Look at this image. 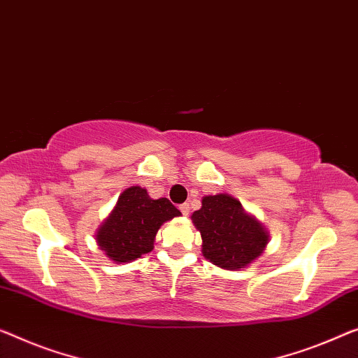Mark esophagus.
<instances>
[{"mask_svg": "<svg viewBox=\"0 0 358 358\" xmlns=\"http://www.w3.org/2000/svg\"><path fill=\"white\" fill-rule=\"evenodd\" d=\"M180 210H181V213H183V215H188L189 210H191V207H189V204H186V202H185V204L180 206Z\"/></svg>", "mask_w": 358, "mask_h": 358, "instance_id": "1", "label": "esophagus"}]
</instances>
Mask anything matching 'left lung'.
Segmentation results:
<instances>
[{
	"instance_id": "obj_1",
	"label": "left lung",
	"mask_w": 358,
	"mask_h": 358,
	"mask_svg": "<svg viewBox=\"0 0 358 358\" xmlns=\"http://www.w3.org/2000/svg\"><path fill=\"white\" fill-rule=\"evenodd\" d=\"M202 238V255L223 270L246 268L264 254L268 230L227 193L202 197L199 210L191 215Z\"/></svg>"
}]
</instances>
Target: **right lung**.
Segmentation results:
<instances>
[{"label":"right lung","instance_id":"obj_1","mask_svg":"<svg viewBox=\"0 0 358 358\" xmlns=\"http://www.w3.org/2000/svg\"><path fill=\"white\" fill-rule=\"evenodd\" d=\"M181 212L167 197L152 199L141 186H130L96 231L99 249L117 264H128L149 254L165 222Z\"/></svg>","mask_w":358,"mask_h":358}]
</instances>
